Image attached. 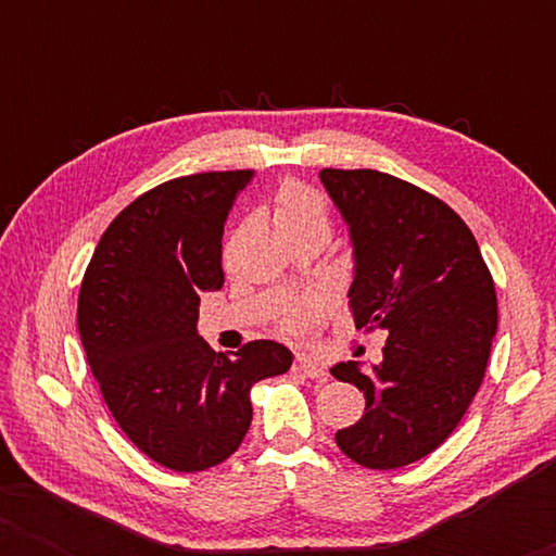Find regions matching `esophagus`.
Listing matches in <instances>:
<instances>
[{
	"mask_svg": "<svg viewBox=\"0 0 556 556\" xmlns=\"http://www.w3.org/2000/svg\"><path fill=\"white\" fill-rule=\"evenodd\" d=\"M293 367H295V371H301L303 377L316 379V382H326V369H324L321 362L308 359V356H299Z\"/></svg>",
	"mask_w": 556,
	"mask_h": 556,
	"instance_id": "34e87169",
	"label": "esophagus"
}]
</instances>
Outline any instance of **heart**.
Listing matches in <instances>:
<instances>
[{
  "mask_svg": "<svg viewBox=\"0 0 556 556\" xmlns=\"http://www.w3.org/2000/svg\"><path fill=\"white\" fill-rule=\"evenodd\" d=\"M273 223H276L280 235L306 225L329 227V207H326L324 197L318 194L316 189L301 185V181H288L276 197ZM318 311H321V301L318 299H306L295 303V306H291L283 316H280V329L291 333L306 329V326L318 316Z\"/></svg>",
  "mask_w": 556,
  "mask_h": 556,
  "instance_id": "heart-1",
  "label": "heart"
}]
</instances>
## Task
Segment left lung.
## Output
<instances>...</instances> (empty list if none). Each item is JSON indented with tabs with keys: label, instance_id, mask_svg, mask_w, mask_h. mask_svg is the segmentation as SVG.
Instances as JSON below:
<instances>
[{
	"label": "left lung",
	"instance_id": "obj_1",
	"mask_svg": "<svg viewBox=\"0 0 556 556\" xmlns=\"http://www.w3.org/2000/svg\"><path fill=\"white\" fill-rule=\"evenodd\" d=\"M349 225L356 329L382 331V362L331 367L367 400L337 432L364 468L409 466L458 428L489 364L498 326L496 288L468 225L443 200L375 169H321Z\"/></svg>",
	"mask_w": 556,
	"mask_h": 556
}]
</instances>
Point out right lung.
Instances as JSON below:
<instances>
[{
    "instance_id": "1",
    "label": "right lung",
    "mask_w": 556,
    "mask_h": 556,
    "mask_svg": "<svg viewBox=\"0 0 556 556\" xmlns=\"http://www.w3.org/2000/svg\"><path fill=\"white\" fill-rule=\"evenodd\" d=\"M250 179L253 169L189 174L136 197L80 283V341L113 420L179 473L230 458L253 420L250 387L293 362L268 339L227 359L197 333L200 293L225 283V219Z\"/></svg>"
}]
</instances>
